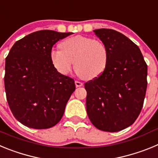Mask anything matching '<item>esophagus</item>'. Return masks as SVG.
Wrapping results in <instances>:
<instances>
[{
	"label": "esophagus",
	"instance_id": "34e87169",
	"mask_svg": "<svg viewBox=\"0 0 158 158\" xmlns=\"http://www.w3.org/2000/svg\"><path fill=\"white\" fill-rule=\"evenodd\" d=\"M75 85H76L77 87H81V86L83 85V83L79 81H75Z\"/></svg>",
	"mask_w": 158,
	"mask_h": 158
}]
</instances>
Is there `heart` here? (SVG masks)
Wrapping results in <instances>:
<instances>
[{"label": "heart", "mask_w": 158, "mask_h": 158, "mask_svg": "<svg viewBox=\"0 0 158 158\" xmlns=\"http://www.w3.org/2000/svg\"><path fill=\"white\" fill-rule=\"evenodd\" d=\"M61 50H52L51 60L62 74H68L74 62V69L81 77L91 80L100 76L107 67L109 52L100 40L77 35L60 43Z\"/></svg>", "instance_id": "b5f03b06"}]
</instances>
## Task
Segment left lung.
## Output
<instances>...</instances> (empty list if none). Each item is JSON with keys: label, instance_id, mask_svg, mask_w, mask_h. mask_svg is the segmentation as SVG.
Wrapping results in <instances>:
<instances>
[{"label": "left lung", "instance_id": "left-lung-1", "mask_svg": "<svg viewBox=\"0 0 158 158\" xmlns=\"http://www.w3.org/2000/svg\"><path fill=\"white\" fill-rule=\"evenodd\" d=\"M107 46L109 59L100 76L85 84L86 110L92 123L101 131L116 132L139 117L147 88V65L140 49L120 32L94 30Z\"/></svg>", "mask_w": 158, "mask_h": 158}]
</instances>
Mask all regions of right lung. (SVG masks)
I'll return each instance as SVG.
<instances>
[{
    "label": "right lung",
    "mask_w": 158,
    "mask_h": 158,
    "mask_svg": "<svg viewBox=\"0 0 158 158\" xmlns=\"http://www.w3.org/2000/svg\"><path fill=\"white\" fill-rule=\"evenodd\" d=\"M72 32L42 30L14 43L5 59V89L14 117L34 129H47L62 118L75 90L74 80L51 60L53 46Z\"/></svg>",
    "instance_id": "obj_1"
}]
</instances>
